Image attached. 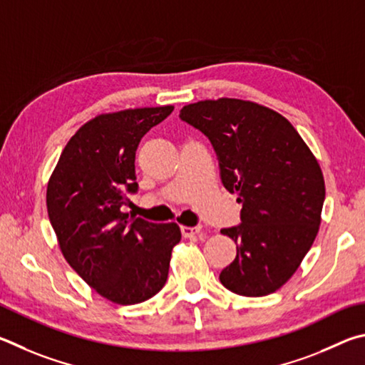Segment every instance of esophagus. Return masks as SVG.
<instances>
[{"mask_svg": "<svg viewBox=\"0 0 365 365\" xmlns=\"http://www.w3.org/2000/svg\"><path fill=\"white\" fill-rule=\"evenodd\" d=\"M181 232L184 237H194V235H199L202 232V226H195V227L181 226Z\"/></svg>", "mask_w": 365, "mask_h": 365, "instance_id": "1", "label": "esophagus"}]
</instances>
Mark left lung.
<instances>
[{
	"mask_svg": "<svg viewBox=\"0 0 365 365\" xmlns=\"http://www.w3.org/2000/svg\"><path fill=\"white\" fill-rule=\"evenodd\" d=\"M179 117L210 139L221 181L242 203L240 225L221 231L237 244L221 284L244 297L274 293L295 274L321 226L325 182L317 158L289 120L257 102L199 101Z\"/></svg>",
	"mask_w": 365,
	"mask_h": 365,
	"instance_id": "1",
	"label": "left lung"
}]
</instances>
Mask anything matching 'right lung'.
<instances>
[{
	"label": "right lung",
	"mask_w": 365,
	"mask_h": 365,
	"mask_svg": "<svg viewBox=\"0 0 365 365\" xmlns=\"http://www.w3.org/2000/svg\"><path fill=\"white\" fill-rule=\"evenodd\" d=\"M173 106L126 108L86 121L62 150L46 190V207L61 252L85 282L117 304H136L163 289L176 222L155 225L121 213L138 190L140 138Z\"/></svg>",
	"instance_id": "obj_1"
}]
</instances>
